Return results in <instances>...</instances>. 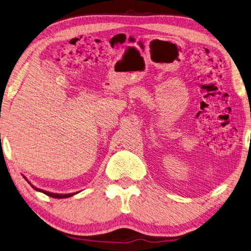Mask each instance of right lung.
<instances>
[{
	"instance_id": "right-lung-1",
	"label": "right lung",
	"mask_w": 251,
	"mask_h": 251,
	"mask_svg": "<svg viewBox=\"0 0 251 251\" xmlns=\"http://www.w3.org/2000/svg\"><path fill=\"white\" fill-rule=\"evenodd\" d=\"M24 176V175H23ZM24 178L26 179L29 184L31 185V187L33 188V189H36L37 191H40V193H43L44 195H47V196H49V197H52V198H57V199H63V198H70V197H73L74 195H76V194H78L79 193V191H78V193H72V194H55V193H51V191H47V190H43V189H40V188H38V187H36V186H33L30 181H29L28 179H27V177L26 176H24Z\"/></svg>"
}]
</instances>
